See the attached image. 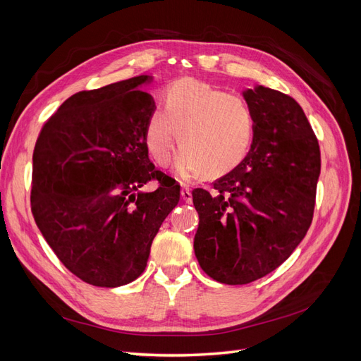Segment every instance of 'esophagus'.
Masks as SVG:
<instances>
[{
	"label": "esophagus",
	"mask_w": 361,
	"mask_h": 361,
	"mask_svg": "<svg viewBox=\"0 0 361 361\" xmlns=\"http://www.w3.org/2000/svg\"><path fill=\"white\" fill-rule=\"evenodd\" d=\"M180 197L183 202L187 203H191L192 202V194H191V190L190 188H182L180 190Z\"/></svg>",
	"instance_id": "esophagus-1"
}]
</instances>
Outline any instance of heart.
I'll use <instances>...</instances> for the list:
<instances>
[{
    "instance_id": "b5f03b06",
    "label": "heart",
    "mask_w": 361,
    "mask_h": 361,
    "mask_svg": "<svg viewBox=\"0 0 361 361\" xmlns=\"http://www.w3.org/2000/svg\"><path fill=\"white\" fill-rule=\"evenodd\" d=\"M256 117L244 97L206 82L179 80L164 93V106L147 117L145 143L159 167H167L179 140L176 173L215 178L241 162L253 143Z\"/></svg>"
}]
</instances>
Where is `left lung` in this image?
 I'll use <instances>...</instances> for the list:
<instances>
[{
    "label": "left lung",
    "mask_w": 361,
    "mask_h": 361,
    "mask_svg": "<svg viewBox=\"0 0 361 361\" xmlns=\"http://www.w3.org/2000/svg\"><path fill=\"white\" fill-rule=\"evenodd\" d=\"M256 117L253 143L238 166L195 188L199 212L194 253L224 285H247L279 268L313 220L321 150L293 97L257 85L244 92Z\"/></svg>",
    "instance_id": "left-lung-1"
}]
</instances>
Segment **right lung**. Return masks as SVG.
Here are the masks:
<instances>
[{"mask_svg": "<svg viewBox=\"0 0 361 361\" xmlns=\"http://www.w3.org/2000/svg\"><path fill=\"white\" fill-rule=\"evenodd\" d=\"M140 75L75 93L43 125L32 152L31 212L61 264L99 288L128 285L180 188L150 162L145 128L155 101ZM158 180L154 193L137 190Z\"/></svg>", "mask_w": 361, "mask_h": 361, "instance_id": "right-lung-1", "label": "right lung"}]
</instances>
